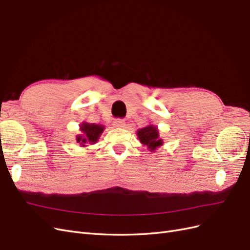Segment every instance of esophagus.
<instances>
[{
	"label": "esophagus",
	"instance_id": "obj_1",
	"mask_svg": "<svg viewBox=\"0 0 250 250\" xmlns=\"http://www.w3.org/2000/svg\"><path fill=\"white\" fill-rule=\"evenodd\" d=\"M112 125L115 127H119V128L124 127L125 126V121L123 119H116L115 121H113Z\"/></svg>",
	"mask_w": 250,
	"mask_h": 250
}]
</instances>
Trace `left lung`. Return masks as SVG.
Returning a JSON list of instances; mask_svg holds the SVG:
<instances>
[{
  "label": "left lung",
  "instance_id": "obj_1",
  "mask_svg": "<svg viewBox=\"0 0 250 250\" xmlns=\"http://www.w3.org/2000/svg\"><path fill=\"white\" fill-rule=\"evenodd\" d=\"M138 137H139L141 143L144 144V145L148 146V148L151 151H153L157 147L162 146V144H163V141L158 139L157 128L152 125H149L145 128H142V129H140L138 131Z\"/></svg>",
  "mask_w": 250,
  "mask_h": 250
}]
</instances>
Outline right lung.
Listing matches in <instances>:
<instances>
[{"mask_svg":"<svg viewBox=\"0 0 250 250\" xmlns=\"http://www.w3.org/2000/svg\"><path fill=\"white\" fill-rule=\"evenodd\" d=\"M81 131L83 132V137H77V142L81 144L88 143H96L97 140L99 139L100 134L102 133L104 127L102 125H96V124H89V123H83L80 127Z\"/></svg>","mask_w":250,"mask_h":250,"instance_id":"obj_1","label":"right lung"}]
</instances>
